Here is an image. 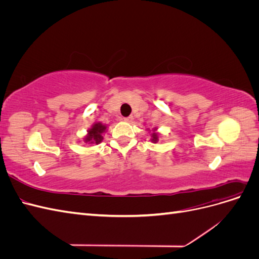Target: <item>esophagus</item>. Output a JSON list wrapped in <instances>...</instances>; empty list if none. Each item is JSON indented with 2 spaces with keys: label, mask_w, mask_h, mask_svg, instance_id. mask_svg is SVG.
<instances>
[{
  "label": "esophagus",
  "mask_w": 259,
  "mask_h": 259,
  "mask_svg": "<svg viewBox=\"0 0 259 259\" xmlns=\"http://www.w3.org/2000/svg\"><path fill=\"white\" fill-rule=\"evenodd\" d=\"M123 120H124L125 122H131V121L133 120V116L130 115V116H126V117H123Z\"/></svg>",
  "instance_id": "1"
}]
</instances>
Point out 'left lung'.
I'll list each match as a JSON object with an SVG mask.
<instances>
[{
    "label": "left lung",
    "mask_w": 259,
    "mask_h": 259,
    "mask_svg": "<svg viewBox=\"0 0 259 259\" xmlns=\"http://www.w3.org/2000/svg\"><path fill=\"white\" fill-rule=\"evenodd\" d=\"M152 142H154V143L158 142V135H156L155 133H153L152 134Z\"/></svg>",
    "instance_id": "1"
}]
</instances>
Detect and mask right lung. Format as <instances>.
Segmentation results:
<instances>
[{
	"mask_svg": "<svg viewBox=\"0 0 259 259\" xmlns=\"http://www.w3.org/2000/svg\"><path fill=\"white\" fill-rule=\"evenodd\" d=\"M106 130L105 125L101 123H96L94 126L89 131V135L86 136L85 142H91L93 144H99L101 140H103V136H101V133H104Z\"/></svg>",
	"mask_w": 259,
	"mask_h": 259,
	"instance_id": "obj_1",
	"label": "right lung"
}]
</instances>
